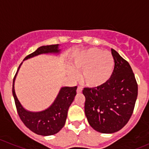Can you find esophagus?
Masks as SVG:
<instances>
[{
	"mask_svg": "<svg viewBox=\"0 0 149 149\" xmlns=\"http://www.w3.org/2000/svg\"><path fill=\"white\" fill-rule=\"evenodd\" d=\"M76 92L77 93H81L82 92V88L80 86H78L77 90H76Z\"/></svg>",
	"mask_w": 149,
	"mask_h": 149,
	"instance_id": "1",
	"label": "esophagus"
}]
</instances>
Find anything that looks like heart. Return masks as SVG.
<instances>
[{
	"mask_svg": "<svg viewBox=\"0 0 149 149\" xmlns=\"http://www.w3.org/2000/svg\"><path fill=\"white\" fill-rule=\"evenodd\" d=\"M115 68L112 54L97 47H91L79 52L72 60L70 74L76 77L81 72V79L87 86L99 88L110 80Z\"/></svg>",
	"mask_w": 149,
	"mask_h": 149,
	"instance_id": "heart-1",
	"label": "heart"
}]
</instances>
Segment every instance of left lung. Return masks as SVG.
I'll list each match as a JSON object with an SVG mask.
<instances>
[{
    "label": "left lung",
    "mask_w": 149,
    "mask_h": 149,
    "mask_svg": "<svg viewBox=\"0 0 149 149\" xmlns=\"http://www.w3.org/2000/svg\"><path fill=\"white\" fill-rule=\"evenodd\" d=\"M115 68L110 80L99 88H84L85 115L91 127L113 133L127 123L138 97V84L130 64L112 49Z\"/></svg>",
    "instance_id": "left-lung-1"
}]
</instances>
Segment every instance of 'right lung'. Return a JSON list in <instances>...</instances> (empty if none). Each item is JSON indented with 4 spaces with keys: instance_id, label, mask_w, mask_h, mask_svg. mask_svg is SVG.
<instances>
[{
    "instance_id": "add662e5",
    "label": "right lung",
    "mask_w": 149,
    "mask_h": 149,
    "mask_svg": "<svg viewBox=\"0 0 149 149\" xmlns=\"http://www.w3.org/2000/svg\"><path fill=\"white\" fill-rule=\"evenodd\" d=\"M60 47V45L41 46L37 48V50L34 52L27 55L24 61L42 54H54L58 55L61 53V49ZM22 63L23 62L20 64L15 75L12 88V93L19 118L24 124L36 134L44 136L56 134L65 125L68 111L76 95L77 86L61 87L52 104L44 110L39 112L27 110L19 102L14 88L15 80Z\"/></svg>"
}]
</instances>
